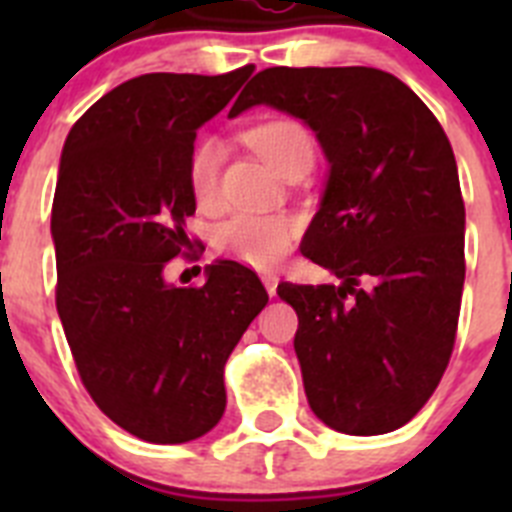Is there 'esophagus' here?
Masks as SVG:
<instances>
[{
  "label": "esophagus",
  "mask_w": 512,
  "mask_h": 512,
  "mask_svg": "<svg viewBox=\"0 0 512 512\" xmlns=\"http://www.w3.org/2000/svg\"><path fill=\"white\" fill-rule=\"evenodd\" d=\"M261 282H264L266 292H269L271 297L277 295V284H279V277H277V274H274V271H264V274H261Z\"/></svg>",
  "instance_id": "34e87169"
}]
</instances>
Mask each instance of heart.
Returning <instances> with one entry per match:
<instances>
[{
	"label": "heart",
	"mask_w": 512,
	"mask_h": 512,
	"mask_svg": "<svg viewBox=\"0 0 512 512\" xmlns=\"http://www.w3.org/2000/svg\"><path fill=\"white\" fill-rule=\"evenodd\" d=\"M243 138L277 174H284L295 164H312V156H315L310 130L289 117L259 122V125L248 128ZM220 161H223V146L217 138H205L192 148L187 179L197 205L207 207L217 200ZM295 233L297 223L289 215L235 212L217 228V243L235 259L266 269V266L277 264L289 251Z\"/></svg>",
	"instance_id": "1"
}]
</instances>
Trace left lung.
Masks as SVG:
<instances>
[{
  "mask_svg": "<svg viewBox=\"0 0 512 512\" xmlns=\"http://www.w3.org/2000/svg\"><path fill=\"white\" fill-rule=\"evenodd\" d=\"M269 104L315 133L328 182L302 256L338 284L282 282L312 413L348 436L390 433L441 382L464 289V200L451 143L423 99L366 66L253 76L228 117Z\"/></svg>",
  "mask_w": 512,
  "mask_h": 512,
  "instance_id": "8db88e82",
  "label": "left lung"
}]
</instances>
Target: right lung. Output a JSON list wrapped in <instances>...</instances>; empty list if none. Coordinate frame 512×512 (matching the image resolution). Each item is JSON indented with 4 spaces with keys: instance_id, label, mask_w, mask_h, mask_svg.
I'll list each match as a JSON object with an SVG mask.
<instances>
[{
    "instance_id": "1",
    "label": "right lung",
    "mask_w": 512,
    "mask_h": 512,
    "mask_svg": "<svg viewBox=\"0 0 512 512\" xmlns=\"http://www.w3.org/2000/svg\"><path fill=\"white\" fill-rule=\"evenodd\" d=\"M230 74H143L94 102L63 143L51 235L56 307L79 377L148 443L205 436L225 413V361L269 302L256 271L215 261L205 287L166 282L192 248L197 130L243 87Z\"/></svg>"
}]
</instances>
